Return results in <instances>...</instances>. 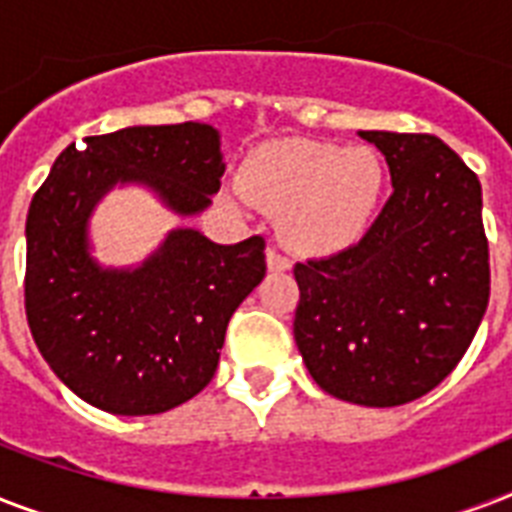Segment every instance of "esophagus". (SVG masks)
<instances>
[{"label": "esophagus", "instance_id": "obj_1", "mask_svg": "<svg viewBox=\"0 0 512 512\" xmlns=\"http://www.w3.org/2000/svg\"><path fill=\"white\" fill-rule=\"evenodd\" d=\"M265 260H268V268L271 271H289L292 268V260H289L287 255H281L279 249L276 247H268V252H265Z\"/></svg>", "mask_w": 512, "mask_h": 512}]
</instances>
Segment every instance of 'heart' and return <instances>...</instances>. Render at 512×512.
Instances as JSON below:
<instances>
[{"label":"heart","instance_id":"heart-1","mask_svg":"<svg viewBox=\"0 0 512 512\" xmlns=\"http://www.w3.org/2000/svg\"><path fill=\"white\" fill-rule=\"evenodd\" d=\"M388 183L372 148L281 140L241 167V196L281 217L287 239L308 255H335L364 239Z\"/></svg>","mask_w":512,"mask_h":512}]
</instances>
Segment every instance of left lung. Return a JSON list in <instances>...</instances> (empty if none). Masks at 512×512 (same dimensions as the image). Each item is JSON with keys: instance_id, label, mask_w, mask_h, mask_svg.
Segmentation results:
<instances>
[{"instance_id": "obj_1", "label": "left lung", "mask_w": 512, "mask_h": 512, "mask_svg": "<svg viewBox=\"0 0 512 512\" xmlns=\"http://www.w3.org/2000/svg\"><path fill=\"white\" fill-rule=\"evenodd\" d=\"M393 193L364 239L295 265V342L329 396L401 406L460 364L489 305V241L476 172L436 135L358 132Z\"/></svg>"}]
</instances>
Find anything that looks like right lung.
<instances>
[{"label":"right lung","mask_w":512,"mask_h":512,"mask_svg":"<svg viewBox=\"0 0 512 512\" xmlns=\"http://www.w3.org/2000/svg\"><path fill=\"white\" fill-rule=\"evenodd\" d=\"M63 151L26 220V316L50 369L103 412L162 414L215 377L233 311L265 276V239L215 244L177 228L138 268L92 260L87 220L116 183L148 185L199 215L225 172L199 122L127 127Z\"/></svg>","instance_id":"right-lung-1"}]
</instances>
